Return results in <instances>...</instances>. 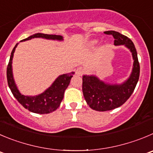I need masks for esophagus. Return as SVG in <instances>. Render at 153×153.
<instances>
[{
	"instance_id": "34e87169",
	"label": "esophagus",
	"mask_w": 153,
	"mask_h": 153,
	"mask_svg": "<svg viewBox=\"0 0 153 153\" xmlns=\"http://www.w3.org/2000/svg\"><path fill=\"white\" fill-rule=\"evenodd\" d=\"M85 73V71H84V69L82 68H78L77 69H76V74L77 76H82L83 75V74Z\"/></svg>"
}]
</instances>
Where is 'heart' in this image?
Listing matches in <instances>:
<instances>
[{"label": "heart", "instance_id": "b5f03b06", "mask_svg": "<svg viewBox=\"0 0 153 153\" xmlns=\"http://www.w3.org/2000/svg\"><path fill=\"white\" fill-rule=\"evenodd\" d=\"M96 43H97V41H95V40H94V41H93V42H91V43H92V44H95Z\"/></svg>", "mask_w": 153, "mask_h": 153}]
</instances>
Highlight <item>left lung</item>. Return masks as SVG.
Segmentation results:
<instances>
[{
    "label": "left lung",
    "mask_w": 153,
    "mask_h": 153,
    "mask_svg": "<svg viewBox=\"0 0 153 153\" xmlns=\"http://www.w3.org/2000/svg\"><path fill=\"white\" fill-rule=\"evenodd\" d=\"M112 35L114 45H125L130 49L134 59L132 73L127 81L120 85L104 83L94 76H82V93L88 105L97 111H107L123 105L133 93L140 76V64L133 42L126 36L115 30L104 31Z\"/></svg>",
    "instance_id": "obj_1"
}]
</instances>
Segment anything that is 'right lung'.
I'll return each mask as SVG.
<instances>
[{
    "label": "right lung",
    "instance_id": "1",
    "mask_svg": "<svg viewBox=\"0 0 153 153\" xmlns=\"http://www.w3.org/2000/svg\"><path fill=\"white\" fill-rule=\"evenodd\" d=\"M34 37H42V38L51 39V40H63L61 35L37 33V34L30 36L27 38L24 39L22 41L30 40ZM17 45L18 43H16V45L14 46L13 49L11 52V56H10V59L7 68V82H8V85L12 91L13 94L19 104H21L25 108L32 113L46 114V113H49L55 111L60 106L61 102L64 97V93L69 85L71 79L73 77L74 73H70V74L59 76L48 89H46L44 92L39 95L34 96V97L23 95L19 91L18 88L16 85L12 72V60Z\"/></svg>",
    "mask_w": 153,
    "mask_h": 153
}]
</instances>
